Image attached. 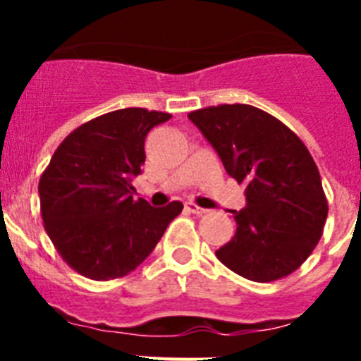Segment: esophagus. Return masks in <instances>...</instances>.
<instances>
[{
  "instance_id": "34e87169",
  "label": "esophagus",
  "mask_w": 361,
  "mask_h": 361,
  "mask_svg": "<svg viewBox=\"0 0 361 361\" xmlns=\"http://www.w3.org/2000/svg\"><path fill=\"white\" fill-rule=\"evenodd\" d=\"M186 209L190 213H195V215H206V213H209V209L199 208V206H197V204H193V202H186Z\"/></svg>"
}]
</instances>
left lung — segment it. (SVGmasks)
Here are the masks:
<instances>
[{
	"label": "left lung",
	"mask_w": 361,
	"mask_h": 361,
	"mask_svg": "<svg viewBox=\"0 0 361 361\" xmlns=\"http://www.w3.org/2000/svg\"><path fill=\"white\" fill-rule=\"evenodd\" d=\"M219 153L228 175L245 183L237 233L216 251L220 262L253 282L291 275L324 233L327 199L311 153L283 123L250 104L188 114Z\"/></svg>",
	"instance_id": "8db88e82"
}]
</instances>
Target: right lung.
<instances>
[{"instance_id":"obj_1","label":"right lung","mask_w":361,"mask_h":361,"mask_svg":"<svg viewBox=\"0 0 361 361\" xmlns=\"http://www.w3.org/2000/svg\"><path fill=\"white\" fill-rule=\"evenodd\" d=\"M170 114L123 108L73 130L39 178L41 216L72 269L92 280L128 275L148 258L183 202L133 200L145 139Z\"/></svg>"}]
</instances>
